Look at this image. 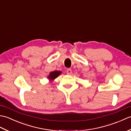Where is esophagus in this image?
Wrapping results in <instances>:
<instances>
[{
  "label": "esophagus",
  "mask_w": 131,
  "mask_h": 131,
  "mask_svg": "<svg viewBox=\"0 0 131 131\" xmlns=\"http://www.w3.org/2000/svg\"><path fill=\"white\" fill-rule=\"evenodd\" d=\"M71 73H72V71L70 69H68L67 70H66V73H67L68 74L70 75L71 74Z\"/></svg>",
  "instance_id": "esophagus-1"
}]
</instances>
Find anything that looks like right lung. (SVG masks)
Masks as SVG:
<instances>
[{
	"label": "right lung",
	"instance_id": "right-lung-1",
	"mask_svg": "<svg viewBox=\"0 0 131 131\" xmlns=\"http://www.w3.org/2000/svg\"><path fill=\"white\" fill-rule=\"evenodd\" d=\"M61 73V72L60 71H54L51 72V73L49 74L48 78L49 79H54L55 78H56L59 75H60Z\"/></svg>",
	"mask_w": 131,
	"mask_h": 131
}]
</instances>
